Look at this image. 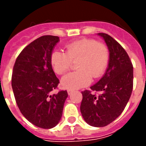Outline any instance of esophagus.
<instances>
[{"label": "esophagus", "mask_w": 146, "mask_h": 146, "mask_svg": "<svg viewBox=\"0 0 146 146\" xmlns=\"http://www.w3.org/2000/svg\"><path fill=\"white\" fill-rule=\"evenodd\" d=\"M67 93H68V95H71V94H72V93H73V91H72V90H70V89H69V90H67Z\"/></svg>", "instance_id": "1"}]
</instances>
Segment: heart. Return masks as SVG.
I'll use <instances>...</instances> for the list:
<instances>
[{
	"label": "heart",
	"mask_w": 146,
	"mask_h": 146,
	"mask_svg": "<svg viewBox=\"0 0 146 146\" xmlns=\"http://www.w3.org/2000/svg\"><path fill=\"white\" fill-rule=\"evenodd\" d=\"M110 51L107 46L94 39L83 38L68 44L66 53L54 51L51 55V64L54 72L63 74L70 70L72 61H77L76 69L64 76L61 84L64 88L75 90L88 85L92 76L98 78L104 73L109 63Z\"/></svg>",
	"instance_id": "heart-1"
}]
</instances>
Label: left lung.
<instances>
[{
	"instance_id": "1",
	"label": "left lung",
	"mask_w": 146,
	"mask_h": 146,
	"mask_svg": "<svg viewBox=\"0 0 146 146\" xmlns=\"http://www.w3.org/2000/svg\"><path fill=\"white\" fill-rule=\"evenodd\" d=\"M103 38L110 51L106 73L92 91L82 92L80 112L89 125L101 127L110 124L122 113L133 89V66L121 45L106 33H98Z\"/></svg>"
}]
</instances>
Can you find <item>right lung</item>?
<instances>
[{"mask_svg": "<svg viewBox=\"0 0 146 146\" xmlns=\"http://www.w3.org/2000/svg\"><path fill=\"white\" fill-rule=\"evenodd\" d=\"M59 37L42 36L27 45L16 58L11 87L22 114L33 125L50 129L59 123L66 91L53 94L59 80L51 64V55Z\"/></svg>", "mask_w": 146, "mask_h": 146, "instance_id": "right-lung-1", "label": "right lung"}]
</instances>
